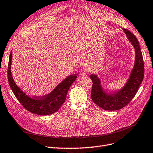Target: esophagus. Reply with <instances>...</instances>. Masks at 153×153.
<instances>
[{"label": "esophagus", "instance_id": "34e87169", "mask_svg": "<svg viewBox=\"0 0 153 153\" xmlns=\"http://www.w3.org/2000/svg\"><path fill=\"white\" fill-rule=\"evenodd\" d=\"M88 69L87 68H83L80 70V75L82 76H83V75H86L87 74V73L88 72Z\"/></svg>", "mask_w": 153, "mask_h": 153}]
</instances>
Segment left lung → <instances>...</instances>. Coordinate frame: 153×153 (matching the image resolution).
<instances>
[{
    "instance_id": "1",
    "label": "left lung",
    "mask_w": 153,
    "mask_h": 153,
    "mask_svg": "<svg viewBox=\"0 0 153 153\" xmlns=\"http://www.w3.org/2000/svg\"><path fill=\"white\" fill-rule=\"evenodd\" d=\"M123 29L135 50L134 66L124 86L117 91L109 93L103 89L99 76L94 74L90 76L93 82L91 100L96 105L105 111H117L126 106L136 94L144 78V62L139 41L129 30Z\"/></svg>"
}]
</instances>
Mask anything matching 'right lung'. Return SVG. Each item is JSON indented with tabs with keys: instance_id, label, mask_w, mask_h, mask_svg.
<instances>
[{
	"instance_id": "right-lung-1",
	"label": "right lung",
	"mask_w": 153,
	"mask_h": 153,
	"mask_svg": "<svg viewBox=\"0 0 153 153\" xmlns=\"http://www.w3.org/2000/svg\"><path fill=\"white\" fill-rule=\"evenodd\" d=\"M13 60V51H11L7 70L8 80L10 87L22 105L28 111L40 115L52 114L58 109L65 102L67 92L77 78L75 75L67 76L49 94L38 97H32L26 94L15 83L11 73V65Z\"/></svg>"
}]
</instances>
